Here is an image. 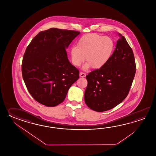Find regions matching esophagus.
Returning a JSON list of instances; mask_svg holds the SVG:
<instances>
[{
  "label": "esophagus",
  "instance_id": "34e87169",
  "mask_svg": "<svg viewBox=\"0 0 156 156\" xmlns=\"http://www.w3.org/2000/svg\"><path fill=\"white\" fill-rule=\"evenodd\" d=\"M80 76L81 77H85L86 76V73H82V72H80Z\"/></svg>",
  "mask_w": 156,
  "mask_h": 156
}]
</instances>
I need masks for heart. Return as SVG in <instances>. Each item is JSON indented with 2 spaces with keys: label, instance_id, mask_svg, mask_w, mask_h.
<instances>
[{
  "label": "heart",
  "instance_id": "1",
  "mask_svg": "<svg viewBox=\"0 0 156 156\" xmlns=\"http://www.w3.org/2000/svg\"><path fill=\"white\" fill-rule=\"evenodd\" d=\"M114 47V42L109 37L102 36L97 33L86 34L78 41L77 47L70 49L72 63L79 66L86 57L87 63L84 69L91 66L94 69H99L109 61Z\"/></svg>",
  "mask_w": 156,
  "mask_h": 156
}]
</instances>
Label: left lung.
<instances>
[{
  "label": "left lung",
  "mask_w": 156,
  "mask_h": 156,
  "mask_svg": "<svg viewBox=\"0 0 156 156\" xmlns=\"http://www.w3.org/2000/svg\"><path fill=\"white\" fill-rule=\"evenodd\" d=\"M116 48L109 61L90 73L84 99L90 109L98 112L112 109L126 99L135 76L136 65L132 49L118 33Z\"/></svg>",
  "instance_id": "obj_1"
}]
</instances>
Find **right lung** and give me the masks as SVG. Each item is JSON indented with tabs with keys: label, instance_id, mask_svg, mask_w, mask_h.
<instances>
[{
	"label": "right lung",
	"instance_id": "add662e5",
	"mask_svg": "<svg viewBox=\"0 0 156 156\" xmlns=\"http://www.w3.org/2000/svg\"><path fill=\"white\" fill-rule=\"evenodd\" d=\"M80 33L52 28L40 32L27 47L22 76L30 94L40 104L58 105L79 79V71L68 60L66 48Z\"/></svg>",
	"mask_w": 156,
	"mask_h": 156
}]
</instances>
